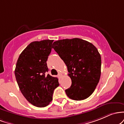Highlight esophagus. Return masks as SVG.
<instances>
[{"label": "esophagus", "instance_id": "34e87169", "mask_svg": "<svg viewBox=\"0 0 124 124\" xmlns=\"http://www.w3.org/2000/svg\"><path fill=\"white\" fill-rule=\"evenodd\" d=\"M58 77H59V78H62V74H61V73H59V74H58Z\"/></svg>", "mask_w": 124, "mask_h": 124}]
</instances>
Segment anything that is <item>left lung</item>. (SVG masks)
<instances>
[{
	"label": "left lung",
	"mask_w": 124,
	"mask_h": 124,
	"mask_svg": "<svg viewBox=\"0 0 124 124\" xmlns=\"http://www.w3.org/2000/svg\"><path fill=\"white\" fill-rule=\"evenodd\" d=\"M53 48L67 67L71 85L65 90L71 99L80 101L90 97L101 76V59L98 50L78 38L55 41Z\"/></svg>",
	"instance_id": "8db88e82"
}]
</instances>
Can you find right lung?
Instances as JSON below:
<instances>
[{"mask_svg":"<svg viewBox=\"0 0 124 124\" xmlns=\"http://www.w3.org/2000/svg\"><path fill=\"white\" fill-rule=\"evenodd\" d=\"M53 40L30 43L19 55L15 74L20 91L26 99L37 107H46L53 100L54 90L59 85L57 77L47 74L48 56Z\"/></svg>","mask_w":124,"mask_h":124,"instance_id":"1","label":"right lung"}]
</instances>
